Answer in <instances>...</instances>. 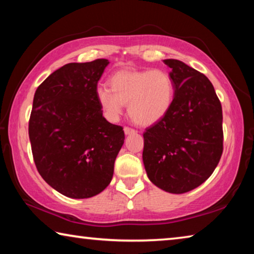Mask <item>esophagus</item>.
Returning <instances> with one entry per match:
<instances>
[{"mask_svg": "<svg viewBox=\"0 0 254 254\" xmlns=\"http://www.w3.org/2000/svg\"><path fill=\"white\" fill-rule=\"evenodd\" d=\"M124 130V133H126L127 135V134H132V133H135V131L133 130V128H130V127H126L123 128Z\"/></svg>", "mask_w": 254, "mask_h": 254, "instance_id": "esophagus-1", "label": "esophagus"}]
</instances>
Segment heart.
Instances as JSON below:
<instances>
[{"label":"heart","mask_w":254,"mask_h":254,"mask_svg":"<svg viewBox=\"0 0 254 254\" xmlns=\"http://www.w3.org/2000/svg\"><path fill=\"white\" fill-rule=\"evenodd\" d=\"M110 87L98 88L96 96L111 121L118 120L127 105L134 123L152 126L167 114L174 99V82L163 70H120L111 76Z\"/></svg>","instance_id":"obj_1"}]
</instances>
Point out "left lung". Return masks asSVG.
Instances as JSON below:
<instances>
[{"label":"left lung","mask_w":254,"mask_h":254,"mask_svg":"<svg viewBox=\"0 0 254 254\" xmlns=\"http://www.w3.org/2000/svg\"><path fill=\"white\" fill-rule=\"evenodd\" d=\"M171 67L174 99L167 114L143 133L142 159L149 180L181 194L198 188L223 154V111L206 75L179 60Z\"/></svg>","instance_id":"left-lung-1"}]
</instances>
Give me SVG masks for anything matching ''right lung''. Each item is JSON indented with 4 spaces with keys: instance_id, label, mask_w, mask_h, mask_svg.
I'll list each match as a JSON object with an SVG mask.
<instances>
[{
    "instance_id": "right-lung-1",
    "label": "right lung",
    "mask_w": 254,
    "mask_h": 254,
    "mask_svg": "<svg viewBox=\"0 0 254 254\" xmlns=\"http://www.w3.org/2000/svg\"><path fill=\"white\" fill-rule=\"evenodd\" d=\"M108 63L65 64L35 92L28 131L36 167L67 198H91L105 190L124 143L123 127L104 118L96 96Z\"/></svg>"
}]
</instances>
